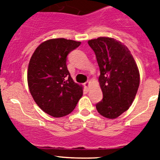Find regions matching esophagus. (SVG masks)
<instances>
[{"label": "esophagus", "mask_w": 160, "mask_h": 160, "mask_svg": "<svg viewBox=\"0 0 160 160\" xmlns=\"http://www.w3.org/2000/svg\"><path fill=\"white\" fill-rule=\"evenodd\" d=\"M83 86H84V88H86L87 90H89V88H90V81H87L86 83H83Z\"/></svg>", "instance_id": "34e87169"}]
</instances>
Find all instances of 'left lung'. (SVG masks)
Wrapping results in <instances>:
<instances>
[{"label": "left lung", "mask_w": 160, "mask_h": 160, "mask_svg": "<svg viewBox=\"0 0 160 160\" xmlns=\"http://www.w3.org/2000/svg\"><path fill=\"white\" fill-rule=\"evenodd\" d=\"M100 67L102 101L96 104L101 115L116 118L126 111L135 98L140 82L138 67L130 50L120 41L99 37L88 41Z\"/></svg>", "instance_id": "8db88e82"}]
</instances>
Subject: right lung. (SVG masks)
<instances>
[{"instance_id":"right-lung-1","label":"right lung","mask_w":160,"mask_h":160,"mask_svg":"<svg viewBox=\"0 0 160 160\" xmlns=\"http://www.w3.org/2000/svg\"><path fill=\"white\" fill-rule=\"evenodd\" d=\"M80 42L52 38L39 45L31 57L28 85L37 105L54 118L70 114L83 96V86L75 83L67 70V56Z\"/></svg>"}]
</instances>
